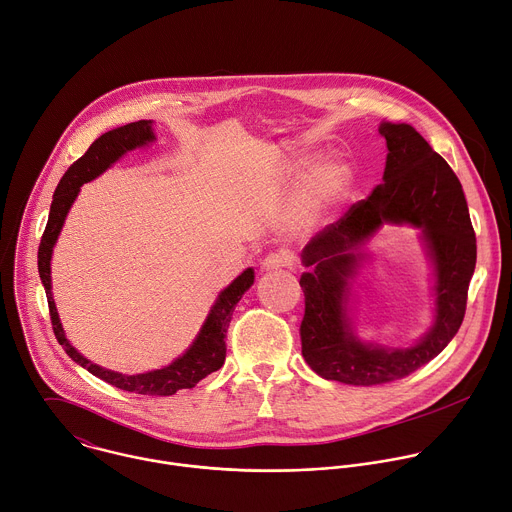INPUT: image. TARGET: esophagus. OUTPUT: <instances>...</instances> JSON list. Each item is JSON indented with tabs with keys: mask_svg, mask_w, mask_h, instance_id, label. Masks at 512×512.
I'll list each match as a JSON object with an SVG mask.
<instances>
[{
	"mask_svg": "<svg viewBox=\"0 0 512 512\" xmlns=\"http://www.w3.org/2000/svg\"><path fill=\"white\" fill-rule=\"evenodd\" d=\"M295 263V257L289 253V251H275V253H269L263 261H261V267L271 271V269H283V267H291Z\"/></svg>",
	"mask_w": 512,
	"mask_h": 512,
	"instance_id": "34e87169",
	"label": "esophagus"
}]
</instances>
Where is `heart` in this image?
Segmentation results:
<instances>
[{
    "instance_id": "obj_1",
    "label": "heart",
    "mask_w": 512,
    "mask_h": 512,
    "mask_svg": "<svg viewBox=\"0 0 512 512\" xmlns=\"http://www.w3.org/2000/svg\"><path fill=\"white\" fill-rule=\"evenodd\" d=\"M352 183V175L348 166L331 162L325 164L319 173L313 177L305 193L301 195L297 209H295V223L299 227L313 223L325 209L333 207L339 199H342Z\"/></svg>"
}]
</instances>
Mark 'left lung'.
<instances>
[{
    "mask_svg": "<svg viewBox=\"0 0 512 512\" xmlns=\"http://www.w3.org/2000/svg\"><path fill=\"white\" fill-rule=\"evenodd\" d=\"M380 134L388 144L384 185L319 231L301 253L311 269L299 279L305 295L301 354L317 376L350 386L388 384L434 360L464 319L476 265V237L454 170L410 124L382 122ZM384 222L418 226L437 271L435 325L404 351L360 343L345 307L347 281L363 258L359 247Z\"/></svg>",
    "mask_w": 512,
    "mask_h": 512,
    "instance_id": "1",
    "label": "left lung"
}]
</instances>
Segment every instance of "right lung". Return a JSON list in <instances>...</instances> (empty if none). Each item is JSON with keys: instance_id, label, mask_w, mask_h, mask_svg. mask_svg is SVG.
<instances>
[{"instance_id": "add662e5", "label": "right lung", "mask_w": 512, "mask_h": 512, "mask_svg": "<svg viewBox=\"0 0 512 512\" xmlns=\"http://www.w3.org/2000/svg\"><path fill=\"white\" fill-rule=\"evenodd\" d=\"M152 140H154V132H152L150 120L130 122L126 126H120V128L110 130V132L102 134L100 138H96L90 144V148L84 152V156H80L66 170V175L62 177L60 185L56 187L54 201L50 207L48 225H46V231L40 241L38 271H40V279L46 289L50 319H52V327H54L58 344L66 350V354L76 364H80L92 376H96L120 390H126V392H134V394H142V396H173L179 390L195 388L203 378H207L209 374L217 372L223 366L225 356H227L225 335H227V327L231 323L235 305L239 303L243 293L253 285V279H255V273L251 267L245 269L227 289H223L219 293L215 305L211 307V313L207 315L199 335L195 337L193 346L181 358H177L173 364L162 368V370L136 374V376H126V374H118L112 370H104V368L92 364L90 360H86L82 354L76 352V348L70 346V342L64 335L58 311H56V303L52 297V277H50L52 251H54V245L62 231V225L66 221V215L80 193V187L84 183L96 179L98 175H102L104 170L112 162H116L124 152L132 150L136 146H144Z\"/></svg>"}]
</instances>
